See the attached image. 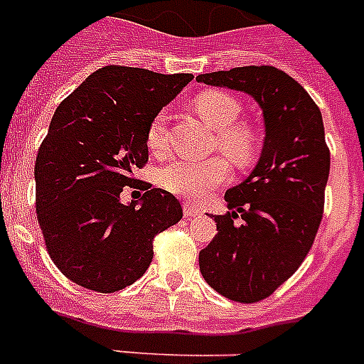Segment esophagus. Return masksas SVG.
<instances>
[{
  "mask_svg": "<svg viewBox=\"0 0 364 364\" xmlns=\"http://www.w3.org/2000/svg\"><path fill=\"white\" fill-rule=\"evenodd\" d=\"M183 215H185V218H194V216H200L201 215V210L198 209L196 205L185 203V207H183Z\"/></svg>",
  "mask_w": 364,
  "mask_h": 364,
  "instance_id": "esophagus-1",
  "label": "esophagus"
}]
</instances>
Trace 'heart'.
<instances>
[{"mask_svg": "<svg viewBox=\"0 0 364 364\" xmlns=\"http://www.w3.org/2000/svg\"><path fill=\"white\" fill-rule=\"evenodd\" d=\"M192 107L207 125L216 131L215 148L220 149V154H224L240 168L250 166L255 161L259 151L257 131L252 125L239 122L242 116V103L233 94L205 90L194 97ZM146 142L154 154H161L166 148V114L163 111L157 112L149 122ZM228 163L220 157L205 161L176 159L161 170V185L177 196L203 201L228 179Z\"/></svg>", "mask_w": 364, "mask_h": 364, "instance_id": "1", "label": "heart"}]
</instances>
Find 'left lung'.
<instances>
[{
    "instance_id": "1",
    "label": "left lung",
    "mask_w": 364,
    "mask_h": 364,
    "mask_svg": "<svg viewBox=\"0 0 364 364\" xmlns=\"http://www.w3.org/2000/svg\"><path fill=\"white\" fill-rule=\"evenodd\" d=\"M196 81L250 94L264 118L257 166L225 192L229 210L215 216L218 233L200 252L201 276L218 294L255 304L300 268L322 222L329 176L322 114L276 66L201 73Z\"/></svg>"
}]
</instances>
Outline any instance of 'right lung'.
<instances>
[{"mask_svg": "<svg viewBox=\"0 0 364 364\" xmlns=\"http://www.w3.org/2000/svg\"><path fill=\"white\" fill-rule=\"evenodd\" d=\"M192 79L111 64L57 107L36 155V218L51 261L73 283L105 294L135 283L155 235L183 218L176 196L149 183L140 203L125 205L120 194L148 163L151 118Z\"/></svg>", "mask_w": 364, "mask_h": 364, "instance_id": "1", "label": "right lung"}]
</instances>
